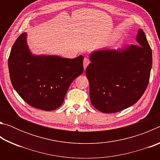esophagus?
Here are the masks:
<instances>
[{
	"instance_id": "esophagus-1",
	"label": "esophagus",
	"mask_w": 160,
	"mask_h": 160,
	"mask_svg": "<svg viewBox=\"0 0 160 160\" xmlns=\"http://www.w3.org/2000/svg\"><path fill=\"white\" fill-rule=\"evenodd\" d=\"M89 63H90V60H89V58H84V61H83L84 68L86 69V68H87V66H88Z\"/></svg>"
}]
</instances>
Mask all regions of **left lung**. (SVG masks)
<instances>
[{"label": "left lung", "mask_w": 160, "mask_h": 160, "mask_svg": "<svg viewBox=\"0 0 160 160\" xmlns=\"http://www.w3.org/2000/svg\"><path fill=\"white\" fill-rule=\"evenodd\" d=\"M138 45L118 50L104 49L90 54L86 68L92 104L103 113L120 112L135 104L149 83L152 49L142 29Z\"/></svg>", "instance_id": "1"}]
</instances>
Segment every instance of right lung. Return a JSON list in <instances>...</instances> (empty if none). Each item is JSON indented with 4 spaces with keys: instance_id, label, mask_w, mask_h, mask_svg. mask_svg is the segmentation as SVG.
<instances>
[{
    "instance_id": "obj_1",
    "label": "right lung",
    "mask_w": 160,
    "mask_h": 160,
    "mask_svg": "<svg viewBox=\"0 0 160 160\" xmlns=\"http://www.w3.org/2000/svg\"><path fill=\"white\" fill-rule=\"evenodd\" d=\"M83 56L75 58L32 54L26 32L13 44L8 58L12 85L24 101L36 109L52 111L63 104L70 84L83 72Z\"/></svg>"
}]
</instances>
